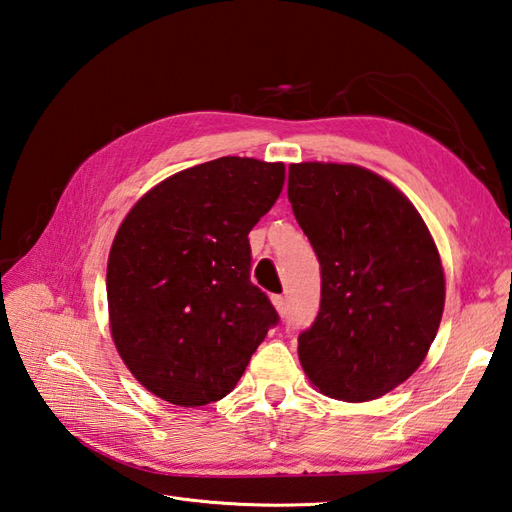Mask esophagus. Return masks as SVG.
<instances>
[{
  "label": "esophagus",
  "instance_id": "obj_1",
  "mask_svg": "<svg viewBox=\"0 0 512 512\" xmlns=\"http://www.w3.org/2000/svg\"><path fill=\"white\" fill-rule=\"evenodd\" d=\"M272 303H274V307H277L279 313L287 311V300L283 296H272Z\"/></svg>",
  "mask_w": 512,
  "mask_h": 512
}]
</instances>
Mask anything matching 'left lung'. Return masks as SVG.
<instances>
[{
    "mask_svg": "<svg viewBox=\"0 0 512 512\" xmlns=\"http://www.w3.org/2000/svg\"><path fill=\"white\" fill-rule=\"evenodd\" d=\"M287 199L322 277L300 365L324 396L381 398L422 365L439 329L445 279L432 235L400 190L355 164H292Z\"/></svg>",
    "mask_w": 512,
    "mask_h": 512,
    "instance_id": "1",
    "label": "left lung"
}]
</instances>
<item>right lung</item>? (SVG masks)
<instances>
[{
    "mask_svg": "<svg viewBox=\"0 0 512 512\" xmlns=\"http://www.w3.org/2000/svg\"><path fill=\"white\" fill-rule=\"evenodd\" d=\"M281 162L218 157L181 170L131 207L108 259L112 339L140 385L203 406L238 385L268 329L248 233L277 203Z\"/></svg>",
    "mask_w": 512,
    "mask_h": 512,
    "instance_id": "add662e5",
    "label": "right lung"
}]
</instances>
